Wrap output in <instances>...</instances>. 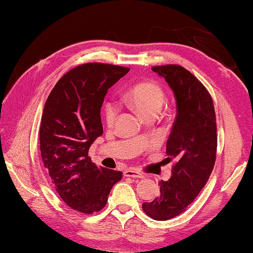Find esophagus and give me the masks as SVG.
I'll return each mask as SVG.
<instances>
[{"label": "esophagus", "instance_id": "obj_1", "mask_svg": "<svg viewBox=\"0 0 253 253\" xmlns=\"http://www.w3.org/2000/svg\"><path fill=\"white\" fill-rule=\"evenodd\" d=\"M124 176L126 177H133V178H143L144 176L140 174L139 171L134 170V169H126V170H124Z\"/></svg>", "mask_w": 253, "mask_h": 253}]
</instances>
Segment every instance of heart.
Segmentation results:
<instances>
[{
	"label": "heart",
	"mask_w": 253,
	"mask_h": 253,
	"mask_svg": "<svg viewBox=\"0 0 253 253\" xmlns=\"http://www.w3.org/2000/svg\"><path fill=\"white\" fill-rule=\"evenodd\" d=\"M126 101L139 114L146 117L160 112L165 103V94L162 89L153 83H139L129 89L126 94ZM116 106L114 103H106L105 120L107 124H113L116 117Z\"/></svg>",
	"instance_id": "b5f03b06"
}]
</instances>
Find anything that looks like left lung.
I'll return each instance as SVG.
<instances>
[{"mask_svg":"<svg viewBox=\"0 0 253 253\" xmlns=\"http://www.w3.org/2000/svg\"><path fill=\"white\" fill-rule=\"evenodd\" d=\"M152 70L165 78L176 100V117L166 153L174 160L171 176L160 181V196L143 204L152 219L165 221L184 212L209 181L216 157V119L213 100L202 83L181 65Z\"/></svg>","mask_w":253,"mask_h":253,"instance_id":"obj_1","label":"left lung"}]
</instances>
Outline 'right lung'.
Segmentation results:
<instances>
[{
	"instance_id": "1",
	"label": "right lung",
	"mask_w": 253,
	"mask_h": 253,
	"mask_svg": "<svg viewBox=\"0 0 253 253\" xmlns=\"http://www.w3.org/2000/svg\"><path fill=\"white\" fill-rule=\"evenodd\" d=\"M129 68L86 63L68 71L43 107L40 151L44 168L63 202L85 214L105 207L122 172L98 167L87 157L102 136L101 106L108 89Z\"/></svg>"
}]
</instances>
